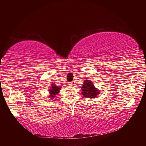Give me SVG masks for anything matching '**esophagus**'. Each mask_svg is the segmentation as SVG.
I'll return each mask as SVG.
<instances>
[{
    "label": "esophagus",
    "instance_id": "34e87169",
    "mask_svg": "<svg viewBox=\"0 0 146 146\" xmlns=\"http://www.w3.org/2000/svg\"><path fill=\"white\" fill-rule=\"evenodd\" d=\"M75 81H72V82L69 83V85H70V86H74V85H75Z\"/></svg>",
    "mask_w": 146,
    "mask_h": 146
}]
</instances>
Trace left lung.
I'll return each mask as SVG.
<instances>
[{"label":"left lung","instance_id":"left-lung-1","mask_svg":"<svg viewBox=\"0 0 146 146\" xmlns=\"http://www.w3.org/2000/svg\"><path fill=\"white\" fill-rule=\"evenodd\" d=\"M81 89L82 90V95L86 98H95L100 93L99 90L95 87L93 82L90 80L84 81Z\"/></svg>","mask_w":146,"mask_h":146}]
</instances>
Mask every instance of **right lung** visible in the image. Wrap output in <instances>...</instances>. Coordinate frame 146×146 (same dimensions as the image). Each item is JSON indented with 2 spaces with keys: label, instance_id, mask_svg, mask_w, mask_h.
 I'll use <instances>...</instances> for the list:
<instances>
[{
  "label": "right lung",
  "instance_id": "obj_1",
  "mask_svg": "<svg viewBox=\"0 0 146 146\" xmlns=\"http://www.w3.org/2000/svg\"><path fill=\"white\" fill-rule=\"evenodd\" d=\"M61 86L60 87H58V86H56L55 84H51V87L50 90H49V97L51 98H53L56 97V95L59 93V91L60 90Z\"/></svg>",
  "mask_w": 146,
  "mask_h": 146
}]
</instances>
